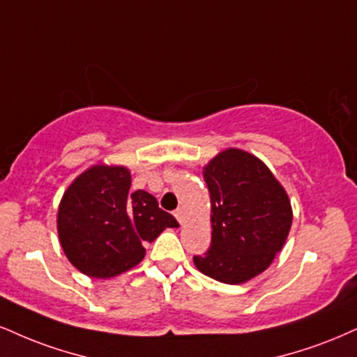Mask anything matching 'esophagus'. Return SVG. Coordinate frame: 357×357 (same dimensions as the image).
I'll return each instance as SVG.
<instances>
[{"instance_id": "obj_1", "label": "esophagus", "mask_w": 357, "mask_h": 357, "mask_svg": "<svg viewBox=\"0 0 357 357\" xmlns=\"http://www.w3.org/2000/svg\"><path fill=\"white\" fill-rule=\"evenodd\" d=\"M174 216H176V220H178V221L181 222V225H183V222H184V211H183V208H178V209H176V211H174Z\"/></svg>"}]
</instances>
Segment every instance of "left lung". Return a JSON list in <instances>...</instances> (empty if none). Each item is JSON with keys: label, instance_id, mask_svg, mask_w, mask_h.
Returning <instances> with one entry per match:
<instances>
[{"label": "left lung", "instance_id": "8db88e82", "mask_svg": "<svg viewBox=\"0 0 357 357\" xmlns=\"http://www.w3.org/2000/svg\"><path fill=\"white\" fill-rule=\"evenodd\" d=\"M211 197L213 244L195 266L206 276L243 284L271 266L284 246L293 208L281 183L255 154L239 148L218 153L203 166Z\"/></svg>", "mask_w": 357, "mask_h": 357}]
</instances>
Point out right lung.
<instances>
[{
  "label": "right lung",
  "mask_w": 357,
  "mask_h": 357,
  "mask_svg": "<svg viewBox=\"0 0 357 357\" xmlns=\"http://www.w3.org/2000/svg\"><path fill=\"white\" fill-rule=\"evenodd\" d=\"M131 188L121 165L89 166L64 191L56 214L59 244L68 261L86 276L109 279L144 259V243L166 227H179L156 197Z\"/></svg>",
  "instance_id": "obj_1"
}]
</instances>
